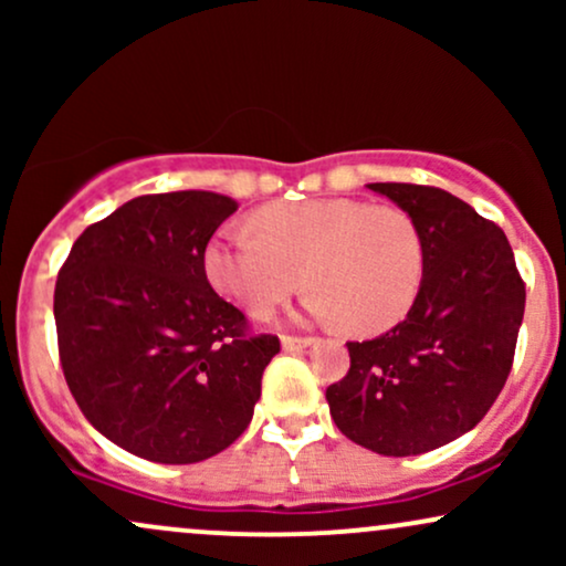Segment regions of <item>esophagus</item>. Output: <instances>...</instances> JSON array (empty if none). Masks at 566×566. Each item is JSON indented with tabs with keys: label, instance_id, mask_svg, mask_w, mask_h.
Segmentation results:
<instances>
[{
	"label": "esophagus",
	"instance_id": "esophagus-1",
	"mask_svg": "<svg viewBox=\"0 0 566 566\" xmlns=\"http://www.w3.org/2000/svg\"><path fill=\"white\" fill-rule=\"evenodd\" d=\"M314 337H292V335H284L282 337V348L284 350H303L308 346H314Z\"/></svg>",
	"mask_w": 566,
	"mask_h": 566
}]
</instances>
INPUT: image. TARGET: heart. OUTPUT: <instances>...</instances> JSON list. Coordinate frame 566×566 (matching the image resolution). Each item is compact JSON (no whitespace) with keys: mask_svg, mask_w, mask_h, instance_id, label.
Returning <instances> with one entry per match:
<instances>
[{"mask_svg":"<svg viewBox=\"0 0 566 566\" xmlns=\"http://www.w3.org/2000/svg\"><path fill=\"white\" fill-rule=\"evenodd\" d=\"M252 229L223 226L205 247L210 284L247 314L265 316L305 279L311 319L380 335L418 301L423 239L396 207L348 197L276 201L252 216Z\"/></svg>","mask_w":566,"mask_h":566,"instance_id":"obj_1","label":"heart"}]
</instances>
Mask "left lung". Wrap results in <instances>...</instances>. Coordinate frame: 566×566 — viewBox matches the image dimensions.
Instances as JSON below:
<instances>
[{"label": "left lung", "instance_id": "left-lung-1", "mask_svg": "<svg viewBox=\"0 0 566 566\" xmlns=\"http://www.w3.org/2000/svg\"><path fill=\"white\" fill-rule=\"evenodd\" d=\"M423 239L426 271L405 322L346 343L350 369L327 388L340 433L407 458L469 433L503 391L524 319V282L505 233L431 186L367 184Z\"/></svg>", "mask_w": 566, "mask_h": 566}]
</instances>
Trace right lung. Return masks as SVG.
I'll return each instance as SVG.
<instances>
[{"mask_svg": "<svg viewBox=\"0 0 566 566\" xmlns=\"http://www.w3.org/2000/svg\"><path fill=\"white\" fill-rule=\"evenodd\" d=\"M237 199L148 193L76 239L55 282L57 350L84 418L165 465L212 458L250 426L274 335L250 337L205 274Z\"/></svg>", "mask_w": 566, "mask_h": 566, "instance_id": "right-lung-1", "label": "right lung"}]
</instances>
